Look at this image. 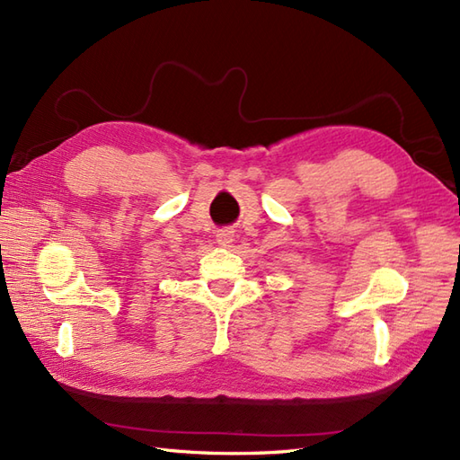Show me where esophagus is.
<instances>
[{
    "instance_id": "esophagus-1",
    "label": "esophagus",
    "mask_w": 460,
    "mask_h": 460,
    "mask_svg": "<svg viewBox=\"0 0 460 460\" xmlns=\"http://www.w3.org/2000/svg\"><path fill=\"white\" fill-rule=\"evenodd\" d=\"M216 237H217L219 246H229L234 241V231L233 229H219Z\"/></svg>"
}]
</instances>
